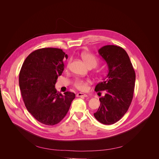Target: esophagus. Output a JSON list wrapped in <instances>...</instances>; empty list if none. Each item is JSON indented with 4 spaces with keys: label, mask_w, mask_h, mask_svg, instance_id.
<instances>
[{
    "label": "esophagus",
    "mask_w": 159,
    "mask_h": 159,
    "mask_svg": "<svg viewBox=\"0 0 159 159\" xmlns=\"http://www.w3.org/2000/svg\"><path fill=\"white\" fill-rule=\"evenodd\" d=\"M76 97H88V95L86 94H84L83 93L81 92H79L76 94Z\"/></svg>",
    "instance_id": "esophagus-1"
}]
</instances>
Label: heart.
I'll list each match as a JSON object with an SVG mask.
<instances>
[{
  "label": "heart",
  "mask_w": 159,
  "mask_h": 159,
  "mask_svg": "<svg viewBox=\"0 0 159 159\" xmlns=\"http://www.w3.org/2000/svg\"><path fill=\"white\" fill-rule=\"evenodd\" d=\"M81 57L88 66H93L94 67L98 64V59L92 54L88 52H83ZM91 81L88 80L78 79L74 83V86L79 91H88Z\"/></svg>",
  "instance_id": "b5f03b06"
}]
</instances>
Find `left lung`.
I'll return each instance as SVG.
<instances>
[{"label": "left lung", "mask_w": 159, "mask_h": 159, "mask_svg": "<svg viewBox=\"0 0 159 159\" xmlns=\"http://www.w3.org/2000/svg\"><path fill=\"white\" fill-rule=\"evenodd\" d=\"M106 61L108 73L95 91H106L99 98L100 106L94 117L100 123L110 125L119 120L127 111L134 97L135 72L127 52L121 47L106 45L98 50Z\"/></svg>", "instance_id": "obj_1"}]
</instances>
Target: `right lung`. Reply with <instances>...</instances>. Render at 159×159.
I'll return each instance as SVG.
<instances>
[{
  "instance_id": "1",
  "label": "right lung",
  "mask_w": 159,
  "mask_h": 159,
  "mask_svg": "<svg viewBox=\"0 0 159 159\" xmlns=\"http://www.w3.org/2000/svg\"><path fill=\"white\" fill-rule=\"evenodd\" d=\"M67 54L61 49L44 48L31 52L23 62L19 84L27 111L47 125L60 122L68 113L73 92H57L55 84L64 69Z\"/></svg>"
}]
</instances>
